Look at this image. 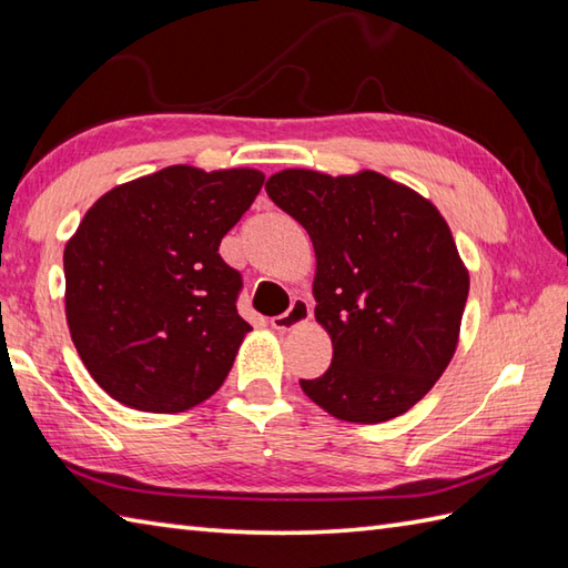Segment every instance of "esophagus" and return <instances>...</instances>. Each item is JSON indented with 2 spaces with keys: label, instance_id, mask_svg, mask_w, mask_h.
<instances>
[{
  "label": "esophagus",
  "instance_id": "esophagus-1",
  "mask_svg": "<svg viewBox=\"0 0 568 568\" xmlns=\"http://www.w3.org/2000/svg\"><path fill=\"white\" fill-rule=\"evenodd\" d=\"M310 317H312V305L307 303L305 297H295L291 303V310L271 320V327L277 329V332H287V329L297 327V324L307 322Z\"/></svg>",
  "mask_w": 568,
  "mask_h": 568
}]
</instances>
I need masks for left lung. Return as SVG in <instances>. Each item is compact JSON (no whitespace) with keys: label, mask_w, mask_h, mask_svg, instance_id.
<instances>
[{"label":"left lung","mask_w":568,"mask_h":568,"mask_svg":"<svg viewBox=\"0 0 568 568\" xmlns=\"http://www.w3.org/2000/svg\"><path fill=\"white\" fill-rule=\"evenodd\" d=\"M268 197L307 229L315 317L334 356L300 381L329 415L376 425L407 413L454 356L468 273L432 202L381 173L283 171Z\"/></svg>","instance_id":"obj_1"}]
</instances>
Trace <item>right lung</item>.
Masks as SVG:
<instances>
[{
    "label": "right lung",
    "mask_w": 568,
    "mask_h": 568,
    "mask_svg": "<svg viewBox=\"0 0 568 568\" xmlns=\"http://www.w3.org/2000/svg\"><path fill=\"white\" fill-rule=\"evenodd\" d=\"M251 168L171 165L92 204L63 253L72 344L102 390L183 413L220 390L251 324L220 244L263 185Z\"/></svg>",
    "instance_id": "obj_1"
}]
</instances>
